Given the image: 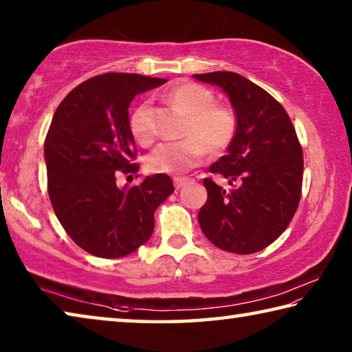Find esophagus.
Here are the masks:
<instances>
[{
	"mask_svg": "<svg viewBox=\"0 0 352 352\" xmlns=\"http://www.w3.org/2000/svg\"><path fill=\"white\" fill-rule=\"evenodd\" d=\"M186 183H189V178H188V177H175V178H174V186H175L177 189L183 188Z\"/></svg>",
	"mask_w": 352,
	"mask_h": 352,
	"instance_id": "obj_1",
	"label": "esophagus"
}]
</instances>
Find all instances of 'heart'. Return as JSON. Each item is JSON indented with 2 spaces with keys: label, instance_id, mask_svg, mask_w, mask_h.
<instances>
[{
  "label": "heart",
  "instance_id": "heart-1",
  "mask_svg": "<svg viewBox=\"0 0 352 352\" xmlns=\"http://www.w3.org/2000/svg\"><path fill=\"white\" fill-rule=\"evenodd\" d=\"M163 99L186 116L177 142H163L147 155L146 166L153 174H178L197 166L205 152L222 153L237 133V115L228 105L216 104L210 88L194 82H180L163 93ZM148 105L141 104L130 116L133 138L151 144L153 132L147 119Z\"/></svg>",
  "mask_w": 352,
  "mask_h": 352
}]
</instances>
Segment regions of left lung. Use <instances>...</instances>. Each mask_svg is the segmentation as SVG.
I'll return each mask as SVG.
<instances>
[{
  "mask_svg": "<svg viewBox=\"0 0 352 352\" xmlns=\"http://www.w3.org/2000/svg\"><path fill=\"white\" fill-rule=\"evenodd\" d=\"M194 77L222 88L237 115L228 153L210 168L231 189L205 178L200 228L225 252H261L284 233L300 204L305 162L295 127L275 98L241 74L214 71Z\"/></svg>",
  "mask_w": 352,
  "mask_h": 352,
  "instance_id": "1",
  "label": "left lung"
}]
</instances>
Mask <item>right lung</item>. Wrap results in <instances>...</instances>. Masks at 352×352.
I'll return each mask as SVG.
<instances>
[{
    "instance_id": "add662e5",
    "label": "right lung",
    "mask_w": 352,
    "mask_h": 352,
    "mask_svg": "<svg viewBox=\"0 0 352 352\" xmlns=\"http://www.w3.org/2000/svg\"><path fill=\"white\" fill-rule=\"evenodd\" d=\"M166 79L105 73L77 85L57 107L45 140L47 194L63 230L98 258L133 253L153 233L157 208L174 192L169 175L118 188L116 175L138 172L129 107Z\"/></svg>"
}]
</instances>
